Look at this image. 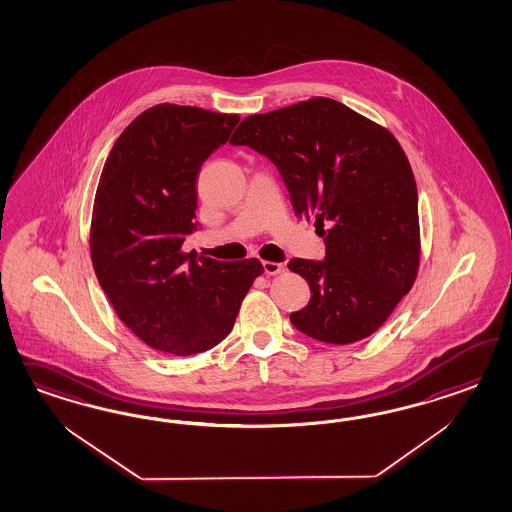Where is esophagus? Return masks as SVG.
<instances>
[{"mask_svg":"<svg viewBox=\"0 0 512 512\" xmlns=\"http://www.w3.org/2000/svg\"><path fill=\"white\" fill-rule=\"evenodd\" d=\"M264 272L268 274V276H276V274H281L283 270H285V266L281 263H272V261H263Z\"/></svg>","mask_w":512,"mask_h":512,"instance_id":"34e87169","label":"esophagus"}]
</instances>
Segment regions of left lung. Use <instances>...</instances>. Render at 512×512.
<instances>
[{"label": "left lung", "mask_w": 512, "mask_h": 512, "mask_svg": "<svg viewBox=\"0 0 512 512\" xmlns=\"http://www.w3.org/2000/svg\"><path fill=\"white\" fill-rule=\"evenodd\" d=\"M231 144L268 157L296 216L325 236L323 261L287 264L311 289L293 326L336 345L372 336L419 270V195L400 142L340 101L313 97L248 116Z\"/></svg>", "instance_id": "8db88e82"}]
</instances>
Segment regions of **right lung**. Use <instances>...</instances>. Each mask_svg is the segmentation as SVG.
Wrapping results in <instances>:
<instances>
[{"mask_svg": "<svg viewBox=\"0 0 512 512\" xmlns=\"http://www.w3.org/2000/svg\"><path fill=\"white\" fill-rule=\"evenodd\" d=\"M238 114L155 105L112 146L93 202V270L118 317L161 353L187 357L233 330L257 259L195 261L182 251L195 231L197 174L225 144Z\"/></svg>", "mask_w": 512, "mask_h": 512, "instance_id": "obj_1", "label": "right lung"}]
</instances>
